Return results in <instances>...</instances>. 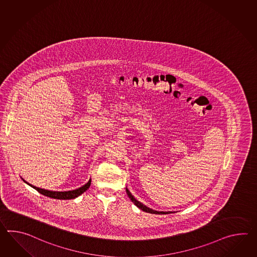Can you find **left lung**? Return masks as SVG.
I'll use <instances>...</instances> for the list:
<instances>
[{"instance_id": "left-lung-1", "label": "left lung", "mask_w": 257, "mask_h": 257, "mask_svg": "<svg viewBox=\"0 0 257 257\" xmlns=\"http://www.w3.org/2000/svg\"><path fill=\"white\" fill-rule=\"evenodd\" d=\"M126 193H127V195L129 196V198L132 200V202H133L135 205H137L138 208H140L141 210H143V211L147 212V213H150V214H158V215H164V214H170V213H171V212L156 211V210H153V209H151V208L148 207L147 205H145L144 204H142L141 202H139L138 200L136 199V198L134 197V195H132L131 193H130V191H129L127 188H126Z\"/></svg>"}]
</instances>
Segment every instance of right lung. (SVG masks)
Segmentation results:
<instances>
[{"mask_svg":"<svg viewBox=\"0 0 257 257\" xmlns=\"http://www.w3.org/2000/svg\"><path fill=\"white\" fill-rule=\"evenodd\" d=\"M22 180H23L24 182L27 183V184H29V186H31L32 188L37 190L40 194H43V195H45V196H48V197H51V198L61 200L74 199L75 197L81 195L84 192H86V190L89 188L90 184H91V179H89V181H88L85 185H83L82 187H80V188L72 190V191H65V192H55V191H49V190H45V189L36 187L34 185H32V184H30V183H28V182H26L23 178H22Z\"/></svg>","mask_w":257,"mask_h":257,"instance_id":"right-lung-1","label":"right lung"}]
</instances>
